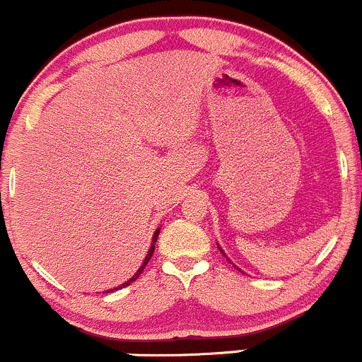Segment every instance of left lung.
Segmentation results:
<instances>
[{"label":"left lung","mask_w":362,"mask_h":362,"mask_svg":"<svg viewBox=\"0 0 362 362\" xmlns=\"http://www.w3.org/2000/svg\"><path fill=\"white\" fill-rule=\"evenodd\" d=\"M219 248H221V247H219ZM221 252H223V250H221Z\"/></svg>","instance_id":"left-lung-1"}]
</instances>
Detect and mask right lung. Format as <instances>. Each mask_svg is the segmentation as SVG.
<instances>
[{
	"label": "right lung",
	"mask_w": 362,
	"mask_h": 362,
	"mask_svg": "<svg viewBox=\"0 0 362 362\" xmlns=\"http://www.w3.org/2000/svg\"><path fill=\"white\" fill-rule=\"evenodd\" d=\"M158 233H160V229H157V231H155V235H153V243H151V247H150L148 254H146V259H145V262H143V264H141V267H139V269L136 271V274L133 276V278H131L129 281H126V283H124V285H120L119 288H122V286H127V285H131V283H133L136 278H139V274L143 273V269H145V266H146V264H148V260L151 259V255H153V250H155V242H157V238H158ZM110 291H112V290H110Z\"/></svg>",
	"instance_id": "add662e5"
}]
</instances>
